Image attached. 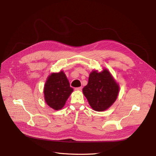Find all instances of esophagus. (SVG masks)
<instances>
[{
  "label": "esophagus",
  "instance_id": "1",
  "mask_svg": "<svg viewBox=\"0 0 156 156\" xmlns=\"http://www.w3.org/2000/svg\"><path fill=\"white\" fill-rule=\"evenodd\" d=\"M75 90L76 91H81L82 90V87H77V88H75Z\"/></svg>",
  "mask_w": 156,
  "mask_h": 156
}]
</instances>
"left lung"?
<instances>
[{
  "mask_svg": "<svg viewBox=\"0 0 156 156\" xmlns=\"http://www.w3.org/2000/svg\"><path fill=\"white\" fill-rule=\"evenodd\" d=\"M119 84L106 68L101 72L93 70L90 73L87 85L83 92L93 110L103 111L116 101L119 93Z\"/></svg>",
  "mask_w": 156,
  "mask_h": 156,
  "instance_id": "left-lung-1",
  "label": "left lung"
}]
</instances>
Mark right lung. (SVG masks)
I'll return each mask as SVG.
<instances>
[{"mask_svg": "<svg viewBox=\"0 0 156 156\" xmlns=\"http://www.w3.org/2000/svg\"><path fill=\"white\" fill-rule=\"evenodd\" d=\"M73 91L63 71L52 73L47 78L44 88L45 101L54 110H60L65 105Z\"/></svg>", "mask_w": 156, "mask_h": 156, "instance_id": "obj_1", "label": "right lung"}]
</instances>
